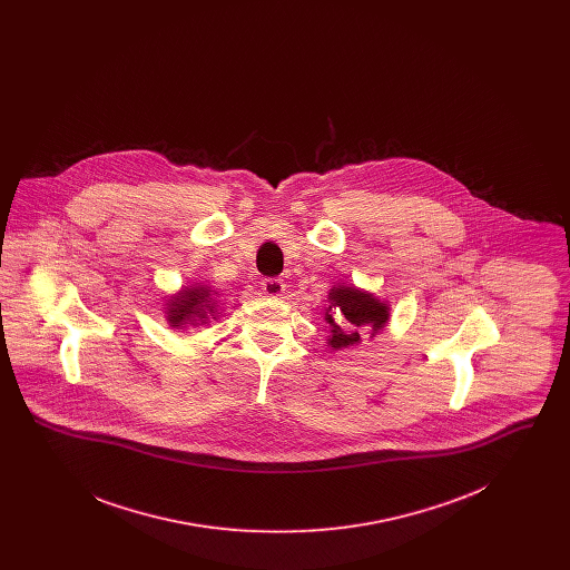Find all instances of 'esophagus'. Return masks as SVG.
Returning a JSON list of instances; mask_svg holds the SVG:
<instances>
[{
	"instance_id": "34e87169",
	"label": "esophagus",
	"mask_w": 570,
	"mask_h": 570,
	"mask_svg": "<svg viewBox=\"0 0 570 570\" xmlns=\"http://www.w3.org/2000/svg\"><path fill=\"white\" fill-rule=\"evenodd\" d=\"M263 293L267 295V297H282L284 295V291H286V284L282 282V279H277V277H267V279H263Z\"/></svg>"
}]
</instances>
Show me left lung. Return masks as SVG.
<instances>
[{"label":"left lung","instance_id":"obj_1","mask_svg":"<svg viewBox=\"0 0 570 570\" xmlns=\"http://www.w3.org/2000/svg\"><path fill=\"white\" fill-rule=\"evenodd\" d=\"M326 298L328 307L325 321L331 325V351L351 348L361 342L363 333L372 331V335H376L389 321V305L367 291H358L356 286H335ZM333 313L341 316L342 326L332 321Z\"/></svg>","mask_w":570,"mask_h":570}]
</instances>
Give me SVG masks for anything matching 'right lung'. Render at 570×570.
<instances>
[{"mask_svg":"<svg viewBox=\"0 0 570 570\" xmlns=\"http://www.w3.org/2000/svg\"><path fill=\"white\" fill-rule=\"evenodd\" d=\"M216 291L205 284L181 288L166 303V321L173 328L205 325L209 316H216Z\"/></svg>","mask_w":570,"mask_h":570,"instance_id":"obj_1","label":"right lung"}]
</instances>
